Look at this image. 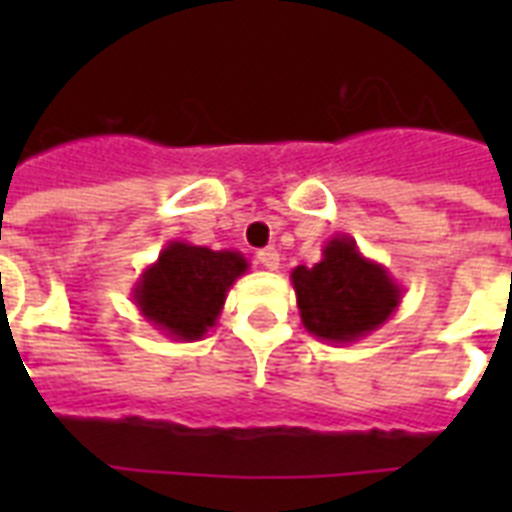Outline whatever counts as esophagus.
I'll return each mask as SVG.
<instances>
[{
    "label": "esophagus",
    "mask_w": 512,
    "mask_h": 512,
    "mask_svg": "<svg viewBox=\"0 0 512 512\" xmlns=\"http://www.w3.org/2000/svg\"><path fill=\"white\" fill-rule=\"evenodd\" d=\"M257 263L263 265L265 271H276L281 263V257L276 249H260V252H257Z\"/></svg>",
    "instance_id": "obj_1"
}]
</instances>
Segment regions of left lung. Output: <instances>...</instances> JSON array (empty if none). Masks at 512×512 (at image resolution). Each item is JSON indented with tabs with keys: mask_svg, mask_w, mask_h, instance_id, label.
<instances>
[{
	"mask_svg": "<svg viewBox=\"0 0 512 512\" xmlns=\"http://www.w3.org/2000/svg\"><path fill=\"white\" fill-rule=\"evenodd\" d=\"M303 327L335 345L361 340L396 313L404 289L385 265L361 255L350 236H332L313 268L289 273Z\"/></svg>",
	"mask_w": 512,
	"mask_h": 512,
	"instance_id": "8db88e82",
	"label": "left lung"
}]
</instances>
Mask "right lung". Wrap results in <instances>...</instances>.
<instances>
[{"label": "right lung", "instance_id": "obj_1", "mask_svg": "<svg viewBox=\"0 0 512 512\" xmlns=\"http://www.w3.org/2000/svg\"><path fill=\"white\" fill-rule=\"evenodd\" d=\"M249 271L236 249L170 241L132 287L140 316L177 342L201 340L215 327L228 289Z\"/></svg>", "mask_w": 512, "mask_h": 512}]
</instances>
